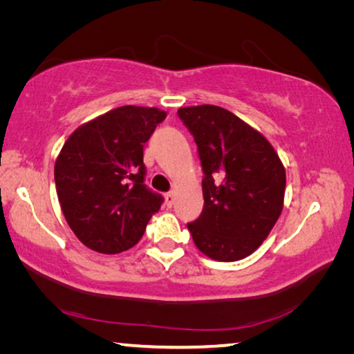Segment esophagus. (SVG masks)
I'll return each instance as SVG.
<instances>
[{"mask_svg": "<svg viewBox=\"0 0 354 354\" xmlns=\"http://www.w3.org/2000/svg\"><path fill=\"white\" fill-rule=\"evenodd\" d=\"M173 203H175V194H173V192H169V194H165V205L171 207Z\"/></svg>", "mask_w": 354, "mask_h": 354, "instance_id": "34e87169", "label": "esophagus"}]
</instances>
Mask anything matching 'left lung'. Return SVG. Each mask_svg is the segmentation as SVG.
Returning a JSON list of instances; mask_svg holds the SVG:
<instances>
[{
    "instance_id": "8db88e82",
    "label": "left lung",
    "mask_w": 354,
    "mask_h": 354,
    "mask_svg": "<svg viewBox=\"0 0 354 354\" xmlns=\"http://www.w3.org/2000/svg\"><path fill=\"white\" fill-rule=\"evenodd\" d=\"M194 136L203 173L205 206L187 227L201 253L234 262L261 247L284 205L286 170L259 131L223 107L178 111Z\"/></svg>"
}]
</instances>
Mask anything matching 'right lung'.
<instances>
[{"mask_svg":"<svg viewBox=\"0 0 354 354\" xmlns=\"http://www.w3.org/2000/svg\"><path fill=\"white\" fill-rule=\"evenodd\" d=\"M167 113L122 106L77 128L55 165L68 226L93 251L117 254L140 241L162 195L148 189L143 147Z\"/></svg>","mask_w":354,"mask_h":354,"instance_id":"add662e5","label":"right lung"}]
</instances>
